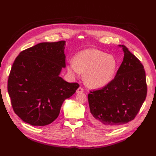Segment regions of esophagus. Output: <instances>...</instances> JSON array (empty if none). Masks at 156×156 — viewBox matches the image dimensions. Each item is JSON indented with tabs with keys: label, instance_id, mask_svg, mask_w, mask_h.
<instances>
[{
	"label": "esophagus",
	"instance_id": "1",
	"mask_svg": "<svg viewBox=\"0 0 156 156\" xmlns=\"http://www.w3.org/2000/svg\"><path fill=\"white\" fill-rule=\"evenodd\" d=\"M76 92H77V93H81L83 92V89L82 88V87H79V88L77 89V91H76Z\"/></svg>",
	"mask_w": 156,
	"mask_h": 156
}]
</instances>
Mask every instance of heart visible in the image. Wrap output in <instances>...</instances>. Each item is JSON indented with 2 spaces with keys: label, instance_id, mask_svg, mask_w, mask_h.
Returning <instances> with one entry per match:
<instances>
[{
  "label": "heart",
  "instance_id": "1",
  "mask_svg": "<svg viewBox=\"0 0 156 156\" xmlns=\"http://www.w3.org/2000/svg\"><path fill=\"white\" fill-rule=\"evenodd\" d=\"M117 68L115 57L97 49H88L79 51L73 61H69L68 73L73 77H78L84 73V80L89 86L100 88L112 81Z\"/></svg>",
  "mask_w": 156,
  "mask_h": 156
}]
</instances>
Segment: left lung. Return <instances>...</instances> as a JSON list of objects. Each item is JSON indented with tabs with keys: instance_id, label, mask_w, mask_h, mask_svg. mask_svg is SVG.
<instances>
[{
	"instance_id": "8db88e82",
	"label": "left lung",
	"mask_w": 156,
	"mask_h": 156,
	"mask_svg": "<svg viewBox=\"0 0 156 156\" xmlns=\"http://www.w3.org/2000/svg\"><path fill=\"white\" fill-rule=\"evenodd\" d=\"M121 63L113 80L88 94L90 120L103 129L128 123L137 115L147 94L146 73L136 57L124 45Z\"/></svg>"
}]
</instances>
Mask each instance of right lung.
<instances>
[{
    "mask_svg": "<svg viewBox=\"0 0 156 156\" xmlns=\"http://www.w3.org/2000/svg\"><path fill=\"white\" fill-rule=\"evenodd\" d=\"M66 41L43 42L20 53L11 68L8 92L14 112L32 126H45L58 118L63 101L79 85L59 74L66 67Z\"/></svg>",
    "mask_w": 156,
    "mask_h": 156,
    "instance_id": "1",
    "label": "right lung"
}]
</instances>
